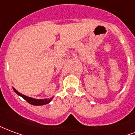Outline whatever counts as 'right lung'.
Instances as JSON below:
<instances>
[{"label": "right lung", "instance_id": "1", "mask_svg": "<svg viewBox=\"0 0 135 135\" xmlns=\"http://www.w3.org/2000/svg\"><path fill=\"white\" fill-rule=\"evenodd\" d=\"M13 90H14V92H15L18 95L23 98L26 101H27L29 103H30V104L32 105H42L47 104V103H49L52 100V99H53V97H52V98H50V99H35V98H30V97L26 96L25 95L20 93H19V92L16 90V89H14V88H13Z\"/></svg>", "mask_w": 135, "mask_h": 135}]
</instances>
